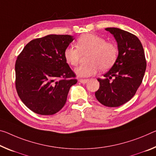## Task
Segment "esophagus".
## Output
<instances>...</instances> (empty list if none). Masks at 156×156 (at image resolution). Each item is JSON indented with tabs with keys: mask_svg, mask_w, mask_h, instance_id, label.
Instances as JSON below:
<instances>
[{
	"mask_svg": "<svg viewBox=\"0 0 156 156\" xmlns=\"http://www.w3.org/2000/svg\"><path fill=\"white\" fill-rule=\"evenodd\" d=\"M89 80L88 79H79V82L83 83V84H85Z\"/></svg>",
	"mask_w": 156,
	"mask_h": 156,
	"instance_id": "1",
	"label": "esophagus"
}]
</instances>
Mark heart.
Listing matches in <instances>:
<instances>
[{
	"label": "heart",
	"mask_w": 156,
	"mask_h": 156,
	"mask_svg": "<svg viewBox=\"0 0 156 156\" xmlns=\"http://www.w3.org/2000/svg\"><path fill=\"white\" fill-rule=\"evenodd\" d=\"M76 47L67 46L64 51V58L69 65L76 66L78 65L81 54L89 53L87 64L75 69L80 77H89L101 70L108 71L117 60L119 51L115 44L94 34L87 33L79 37Z\"/></svg>",
	"instance_id": "b5f03b06"
}]
</instances>
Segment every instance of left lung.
Listing matches in <instances>:
<instances>
[{
	"label": "left lung",
	"mask_w": 156,
	"mask_h": 156,
	"mask_svg": "<svg viewBox=\"0 0 156 156\" xmlns=\"http://www.w3.org/2000/svg\"><path fill=\"white\" fill-rule=\"evenodd\" d=\"M118 44L119 55L104 78H98L99 88L95 96L107 107H119L134 96L142 82L147 68L144 48L135 34L117 28L105 29Z\"/></svg>",
	"instance_id": "obj_1"
}]
</instances>
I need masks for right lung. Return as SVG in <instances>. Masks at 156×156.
<instances>
[{
  "label": "right lung",
  "instance_id": "add662e5",
  "mask_svg": "<svg viewBox=\"0 0 156 156\" xmlns=\"http://www.w3.org/2000/svg\"><path fill=\"white\" fill-rule=\"evenodd\" d=\"M73 40L68 34H49L33 39L17 57L15 86L27 108L41 115H52L66 103L76 75L64 58Z\"/></svg>",
  "mask_w": 156,
  "mask_h": 156
}]
</instances>
